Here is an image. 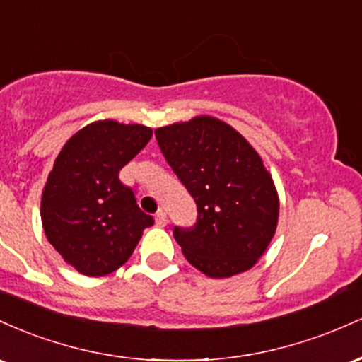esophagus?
<instances>
[{
	"label": "esophagus",
	"mask_w": 362,
	"mask_h": 362,
	"mask_svg": "<svg viewBox=\"0 0 362 362\" xmlns=\"http://www.w3.org/2000/svg\"><path fill=\"white\" fill-rule=\"evenodd\" d=\"M155 219H156V224L158 226H167V223H168V219H167V213H165L163 209H160L158 211V213L155 214Z\"/></svg>",
	"instance_id": "obj_1"
}]
</instances>
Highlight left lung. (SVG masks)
Listing matches in <instances>:
<instances>
[{
  "instance_id": "1",
  "label": "left lung",
  "mask_w": 362,
  "mask_h": 362,
  "mask_svg": "<svg viewBox=\"0 0 362 362\" xmlns=\"http://www.w3.org/2000/svg\"><path fill=\"white\" fill-rule=\"evenodd\" d=\"M161 153L197 204V221L173 228L185 259L214 279L248 271L271 243L279 197L252 144L223 120L199 115L155 131Z\"/></svg>"
}]
</instances>
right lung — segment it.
Instances as JSON below:
<instances>
[{"mask_svg": "<svg viewBox=\"0 0 362 362\" xmlns=\"http://www.w3.org/2000/svg\"><path fill=\"white\" fill-rule=\"evenodd\" d=\"M151 136L141 124L97 120L71 136L54 161L40 201L42 226L49 243L83 276L117 271L155 223L119 180Z\"/></svg>", "mask_w": 362, "mask_h": 362, "instance_id": "add662e5", "label": "right lung"}]
</instances>
